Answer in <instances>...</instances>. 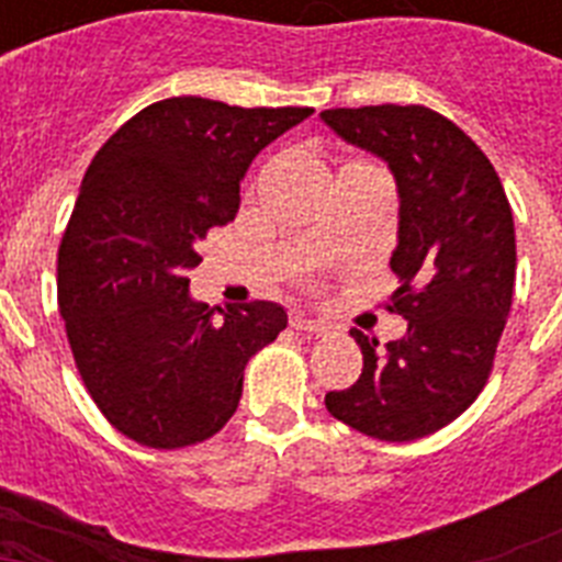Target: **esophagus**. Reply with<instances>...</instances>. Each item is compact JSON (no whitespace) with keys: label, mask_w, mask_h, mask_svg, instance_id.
<instances>
[{"label":"esophagus","mask_w":562,"mask_h":562,"mask_svg":"<svg viewBox=\"0 0 562 562\" xmlns=\"http://www.w3.org/2000/svg\"><path fill=\"white\" fill-rule=\"evenodd\" d=\"M290 326L295 331H306V335H326L329 331V326H324L321 321H312V317H306L304 312H290Z\"/></svg>","instance_id":"1"}]
</instances>
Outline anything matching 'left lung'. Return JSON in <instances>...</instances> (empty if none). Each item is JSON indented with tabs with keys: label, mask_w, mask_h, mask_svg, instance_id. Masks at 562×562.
I'll list each match as a JSON object with an SVG mask.
<instances>
[{
	"label": "left lung",
	"mask_w": 562,
	"mask_h": 562,
	"mask_svg": "<svg viewBox=\"0 0 562 562\" xmlns=\"http://www.w3.org/2000/svg\"><path fill=\"white\" fill-rule=\"evenodd\" d=\"M342 140L389 162L400 188V290L389 312L408 335L385 342L351 329L360 380L329 391L342 425L380 441H414L464 414L493 374L513 310V207L493 162L453 121L419 103L326 109Z\"/></svg>",
	"instance_id": "1"
}]
</instances>
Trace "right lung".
Listing matches in <instances>:
<instances>
[{
	"mask_svg": "<svg viewBox=\"0 0 562 562\" xmlns=\"http://www.w3.org/2000/svg\"><path fill=\"white\" fill-rule=\"evenodd\" d=\"M315 109L166 98L89 162L58 247V312L106 422L143 448H191L238 408L245 366L286 329L270 301L196 304L188 272L211 227L236 220L252 157Z\"/></svg>",
	"mask_w": 562,
	"mask_h": 562,
	"instance_id": "obj_1",
	"label": "right lung"
}]
</instances>
